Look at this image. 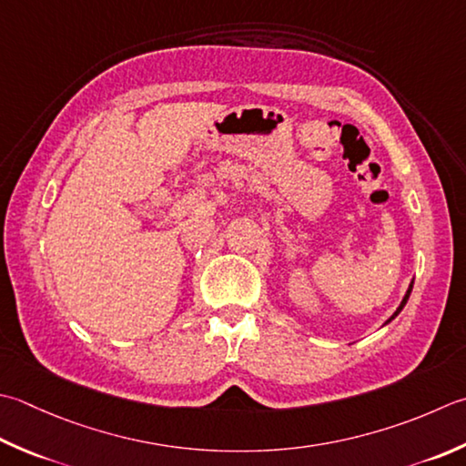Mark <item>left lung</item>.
Masks as SVG:
<instances>
[{"mask_svg":"<svg viewBox=\"0 0 466 466\" xmlns=\"http://www.w3.org/2000/svg\"><path fill=\"white\" fill-rule=\"evenodd\" d=\"M412 285H414V282H410V287H408V290H406V295H404V299H402V303H400V307L396 309V313H394V315H391V317L388 319V321H386V323H390V321H391V319H394V317H398V313H400V311H402V309H404V305L408 303V297H410V293H412Z\"/></svg>","mask_w":466,"mask_h":466,"instance_id":"obj_1","label":"left lung"}]
</instances>
